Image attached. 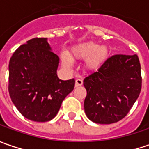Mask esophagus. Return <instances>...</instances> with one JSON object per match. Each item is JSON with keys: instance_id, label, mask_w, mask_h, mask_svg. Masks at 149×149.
<instances>
[{"instance_id": "1", "label": "esophagus", "mask_w": 149, "mask_h": 149, "mask_svg": "<svg viewBox=\"0 0 149 149\" xmlns=\"http://www.w3.org/2000/svg\"><path fill=\"white\" fill-rule=\"evenodd\" d=\"M83 84V80L82 79H77L76 80H75V86L77 87V86H80V85H82Z\"/></svg>"}]
</instances>
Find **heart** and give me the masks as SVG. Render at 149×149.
Here are the masks:
<instances>
[{"instance_id": "obj_1", "label": "heart", "mask_w": 149, "mask_h": 149, "mask_svg": "<svg viewBox=\"0 0 149 149\" xmlns=\"http://www.w3.org/2000/svg\"><path fill=\"white\" fill-rule=\"evenodd\" d=\"M109 50L106 46L99 45L95 42H86L73 47L71 57L77 60H86V67L89 70H96L104 64L108 57ZM61 61L63 65L70 68L73 65L71 58L66 54L62 53Z\"/></svg>"}]
</instances>
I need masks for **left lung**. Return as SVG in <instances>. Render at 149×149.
<instances>
[{
  "label": "left lung",
  "mask_w": 149,
  "mask_h": 149,
  "mask_svg": "<svg viewBox=\"0 0 149 149\" xmlns=\"http://www.w3.org/2000/svg\"><path fill=\"white\" fill-rule=\"evenodd\" d=\"M87 95L84 112L93 122L116 123L125 117L139 98L142 88L141 66L137 54L109 57L84 79Z\"/></svg>",
  "instance_id": "left-lung-1"
}]
</instances>
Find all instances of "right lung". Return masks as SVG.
<instances>
[{
	"mask_svg": "<svg viewBox=\"0 0 149 149\" xmlns=\"http://www.w3.org/2000/svg\"><path fill=\"white\" fill-rule=\"evenodd\" d=\"M60 58L51 51L47 38H34L20 45L9 63V94L26 118L47 122L74 87V79L57 76Z\"/></svg>",
	"mask_w": 149,
	"mask_h": 149,
	"instance_id": "1",
	"label": "right lung"
}]
</instances>
